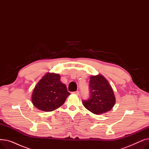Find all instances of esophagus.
Segmentation results:
<instances>
[{"mask_svg":"<svg viewBox=\"0 0 149 149\" xmlns=\"http://www.w3.org/2000/svg\"><path fill=\"white\" fill-rule=\"evenodd\" d=\"M73 93H74V94L79 95L80 94V92H79V91H75V92H73Z\"/></svg>","mask_w":149,"mask_h":149,"instance_id":"esophagus-1","label":"esophagus"}]
</instances>
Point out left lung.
<instances>
[{
    "instance_id": "left-lung-1",
    "label": "left lung",
    "mask_w": 149,
    "mask_h": 149,
    "mask_svg": "<svg viewBox=\"0 0 149 149\" xmlns=\"http://www.w3.org/2000/svg\"><path fill=\"white\" fill-rule=\"evenodd\" d=\"M89 89V98L82 101L84 106L96 115L111 111L115 105V97L112 88L105 78L101 75L91 76Z\"/></svg>"
}]
</instances>
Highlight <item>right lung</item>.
<instances>
[{"label":"right lung","instance_id":"right-lung-1","mask_svg":"<svg viewBox=\"0 0 149 149\" xmlns=\"http://www.w3.org/2000/svg\"><path fill=\"white\" fill-rule=\"evenodd\" d=\"M69 95L66 85L60 81L59 74L47 73L36 86L32 103L40 110L50 112L63 104Z\"/></svg>","mask_w":149,"mask_h":149}]
</instances>
